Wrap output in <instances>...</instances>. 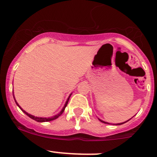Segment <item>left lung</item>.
<instances>
[{
    "label": "left lung",
    "instance_id": "1",
    "mask_svg": "<svg viewBox=\"0 0 157 157\" xmlns=\"http://www.w3.org/2000/svg\"><path fill=\"white\" fill-rule=\"evenodd\" d=\"M99 121H102V123H105V124H109L108 122H105V121H102V120H100V119H99ZM127 121H125V122H127ZM125 122H123V123H119V124H118V125H119V124H124V123H125Z\"/></svg>",
    "mask_w": 157,
    "mask_h": 157
}]
</instances>
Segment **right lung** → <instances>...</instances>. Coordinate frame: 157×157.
Segmentation results:
<instances>
[{
    "instance_id": "1",
    "label": "right lung",
    "mask_w": 157,
    "mask_h": 157,
    "mask_svg": "<svg viewBox=\"0 0 157 157\" xmlns=\"http://www.w3.org/2000/svg\"><path fill=\"white\" fill-rule=\"evenodd\" d=\"M71 95H70V96H71ZM70 96L68 97V99H67V102H66V103H65V105H64V108L62 109V110L61 111V112H59V113L58 114V115H55V116H52V117H51V118H39V117H35V116H33V115H30V114H29V113H27V112H25L24 110H23V109L21 108V107L20 106V105H18V103H17V101L15 100V102H16V103H17V105H18L19 107H20V109H21L22 111H23V112H24L25 114H26V115H28V116L30 118H32V119H33V120H35V121H38V122H45V121H53V120H55V119H56V118H58V117L60 116V115H61V114L63 113V112H64V109H65V107L67 106V103H68V101H69V99H70ZM14 98V97H13Z\"/></svg>"
}]
</instances>
